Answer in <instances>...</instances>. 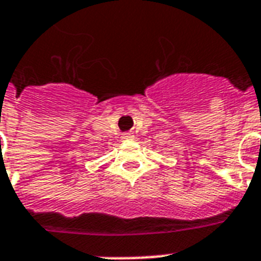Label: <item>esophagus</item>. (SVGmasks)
Listing matches in <instances>:
<instances>
[{"label":"esophagus","instance_id":"obj_1","mask_svg":"<svg viewBox=\"0 0 261 261\" xmlns=\"http://www.w3.org/2000/svg\"><path fill=\"white\" fill-rule=\"evenodd\" d=\"M123 139H134V135H133V133H126V134H123V137H122Z\"/></svg>","mask_w":261,"mask_h":261}]
</instances>
